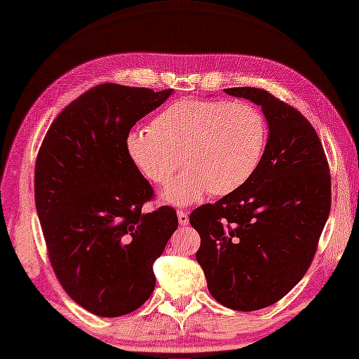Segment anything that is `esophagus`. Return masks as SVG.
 I'll list each match as a JSON object with an SVG mask.
<instances>
[{"label":"esophagus","instance_id":"1","mask_svg":"<svg viewBox=\"0 0 359 359\" xmlns=\"http://www.w3.org/2000/svg\"><path fill=\"white\" fill-rule=\"evenodd\" d=\"M177 215H178V222H180L181 226H187L189 224V214H187V211L178 210Z\"/></svg>","mask_w":359,"mask_h":359}]
</instances>
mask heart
I'll list each match as a JSON object with an SVG mask.
<instances>
[{
  "mask_svg": "<svg viewBox=\"0 0 359 359\" xmlns=\"http://www.w3.org/2000/svg\"><path fill=\"white\" fill-rule=\"evenodd\" d=\"M266 135L265 116L253 104L184 99L160 112L153 128L130 130L126 153L156 186L168 184L182 163L186 169L163 196L187 205L208 191L226 196L243 187L264 157Z\"/></svg>",
  "mask_w": 359,
  "mask_h": 359,
  "instance_id": "1",
  "label": "heart"
}]
</instances>
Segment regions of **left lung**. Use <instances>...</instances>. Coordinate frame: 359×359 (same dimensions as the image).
I'll return each mask as SVG.
<instances>
[{
	"label": "left lung",
	"mask_w": 359,
	"mask_h": 359,
	"mask_svg": "<svg viewBox=\"0 0 359 359\" xmlns=\"http://www.w3.org/2000/svg\"><path fill=\"white\" fill-rule=\"evenodd\" d=\"M224 93L262 106L269 136L253 177L194 210L190 224L214 299L253 311L283 298L310 268L331 210V173L316 130L295 107L262 88Z\"/></svg>",
	"instance_id": "8db88e82"
}]
</instances>
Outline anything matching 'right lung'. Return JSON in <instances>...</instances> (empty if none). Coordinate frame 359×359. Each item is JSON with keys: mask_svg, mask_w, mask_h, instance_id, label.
<instances>
[{"mask_svg": "<svg viewBox=\"0 0 359 359\" xmlns=\"http://www.w3.org/2000/svg\"><path fill=\"white\" fill-rule=\"evenodd\" d=\"M172 90L102 83L55 118L36 160V208L53 273L95 316L137 310L156 286L154 260L177 231L172 206L144 212L154 190L126 153V136Z\"/></svg>", "mask_w": 359, "mask_h": 359, "instance_id": "add662e5", "label": "right lung"}]
</instances>
